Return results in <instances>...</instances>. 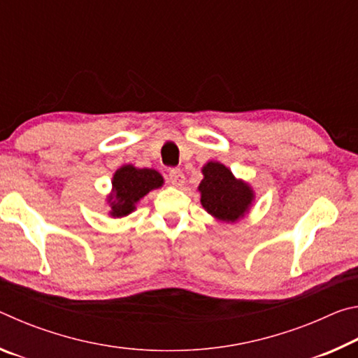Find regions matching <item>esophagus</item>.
Returning a JSON list of instances; mask_svg holds the SVG:
<instances>
[{"instance_id":"esophagus-1","label":"esophagus","mask_w":358,"mask_h":358,"mask_svg":"<svg viewBox=\"0 0 358 358\" xmlns=\"http://www.w3.org/2000/svg\"><path fill=\"white\" fill-rule=\"evenodd\" d=\"M169 183L175 187H180L185 185V173L180 171V169H172L171 172H169Z\"/></svg>"}]
</instances>
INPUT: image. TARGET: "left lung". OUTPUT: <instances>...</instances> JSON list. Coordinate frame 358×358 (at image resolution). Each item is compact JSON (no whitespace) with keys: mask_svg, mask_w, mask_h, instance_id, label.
I'll return each instance as SVG.
<instances>
[{"mask_svg":"<svg viewBox=\"0 0 358 358\" xmlns=\"http://www.w3.org/2000/svg\"><path fill=\"white\" fill-rule=\"evenodd\" d=\"M203 180L199 185L201 203L215 220L237 222L254 202V191L246 181L235 177L229 167L217 161H210L202 167Z\"/></svg>","mask_w":358,"mask_h":358,"instance_id":"left-lung-1","label":"left lung"}]
</instances>
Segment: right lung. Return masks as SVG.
Returning a JSON list of instances; mask_svg holds the SVG:
<instances>
[{"label": "right lung", "instance_id": "right-lung-1", "mask_svg": "<svg viewBox=\"0 0 358 358\" xmlns=\"http://www.w3.org/2000/svg\"><path fill=\"white\" fill-rule=\"evenodd\" d=\"M164 185L162 175L155 169L121 166L112 178V191L107 196L108 216L123 217L136 210V203L150 191Z\"/></svg>", "mask_w": 358, "mask_h": 358}]
</instances>
